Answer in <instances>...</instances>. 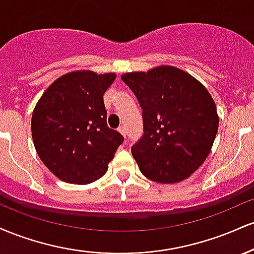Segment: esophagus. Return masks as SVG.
Here are the masks:
<instances>
[{"mask_svg":"<svg viewBox=\"0 0 254 254\" xmlns=\"http://www.w3.org/2000/svg\"><path fill=\"white\" fill-rule=\"evenodd\" d=\"M118 131H119V132H121L122 135H123L124 137H127V129H125L124 127H119Z\"/></svg>","mask_w":254,"mask_h":254,"instance_id":"34e87169","label":"esophagus"}]
</instances>
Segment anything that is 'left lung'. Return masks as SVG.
Instances as JSON below:
<instances>
[{
    "label": "left lung",
    "instance_id": "left-lung-1",
    "mask_svg": "<svg viewBox=\"0 0 254 254\" xmlns=\"http://www.w3.org/2000/svg\"><path fill=\"white\" fill-rule=\"evenodd\" d=\"M121 77L142 109L144 132L131 147L139 171L156 183L185 180L205 161L216 137L218 115L210 93L171 65Z\"/></svg>",
    "mask_w": 254,
    "mask_h": 254
}]
</instances>
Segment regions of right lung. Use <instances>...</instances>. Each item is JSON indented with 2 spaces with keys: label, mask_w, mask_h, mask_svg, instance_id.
I'll return each mask as SVG.
<instances>
[{
  "label": "right lung",
  "mask_w": 254,
  "mask_h": 254,
  "mask_svg": "<svg viewBox=\"0 0 254 254\" xmlns=\"http://www.w3.org/2000/svg\"><path fill=\"white\" fill-rule=\"evenodd\" d=\"M115 78L113 72H68L37 103L32 138L43 164L58 179L78 185L95 182L123 143V136L107 127L103 98Z\"/></svg>",
  "instance_id": "right-lung-1"
}]
</instances>
